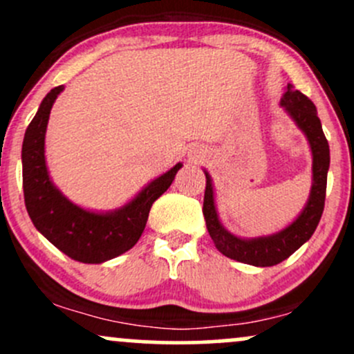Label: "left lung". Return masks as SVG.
I'll return each mask as SVG.
<instances>
[{
    "label": "left lung",
    "mask_w": 354,
    "mask_h": 354,
    "mask_svg": "<svg viewBox=\"0 0 354 354\" xmlns=\"http://www.w3.org/2000/svg\"><path fill=\"white\" fill-rule=\"evenodd\" d=\"M280 103L305 133L312 151L310 196H308V202L304 207L302 214L292 224L280 232L265 237H254V239H241V237L230 234L218 221L210 174L203 171L207 178L203 215H205L208 234H210L215 248L227 258L252 266H274L290 258L300 245L310 239L314 230L317 229L322 212H324L327 171H329L330 158L329 144L322 132L317 110H315L314 103L292 84L286 86V93Z\"/></svg>",
    "instance_id": "1"
}]
</instances>
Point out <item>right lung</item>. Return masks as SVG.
<instances>
[{
  "instance_id": "obj_1",
  "label": "right lung",
  "mask_w": 354,
  "mask_h": 354,
  "mask_svg": "<svg viewBox=\"0 0 354 354\" xmlns=\"http://www.w3.org/2000/svg\"><path fill=\"white\" fill-rule=\"evenodd\" d=\"M64 86L47 93L30 122L21 146L25 207L35 229L71 259L88 265L109 261L136 245L152 203L173 183L181 162L152 180L139 195L113 212L84 210L52 183L46 165V130L50 109Z\"/></svg>"
}]
</instances>
